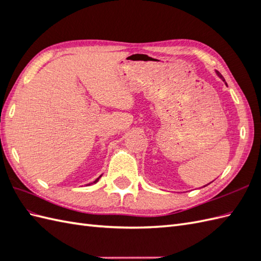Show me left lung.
<instances>
[{
	"instance_id": "8db88e82",
	"label": "left lung",
	"mask_w": 261,
	"mask_h": 261,
	"mask_svg": "<svg viewBox=\"0 0 261 261\" xmlns=\"http://www.w3.org/2000/svg\"><path fill=\"white\" fill-rule=\"evenodd\" d=\"M217 74H218V76H219V77L221 78V80H222L223 82H225V81H224V78H223V76H222V75H221V74H220V73L218 72V70H217Z\"/></svg>"
}]
</instances>
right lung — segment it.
<instances>
[{
  "label": "right lung",
  "instance_id": "right-lung-1",
  "mask_svg": "<svg viewBox=\"0 0 261 261\" xmlns=\"http://www.w3.org/2000/svg\"><path fill=\"white\" fill-rule=\"evenodd\" d=\"M100 177H101V176H99V177H98V178H97V179H96V180H94V181H93V183H97V181H98V180H99V178H100ZM93 183H89V184H88V185H91V184H93Z\"/></svg>",
  "mask_w": 261,
  "mask_h": 261
}]
</instances>
